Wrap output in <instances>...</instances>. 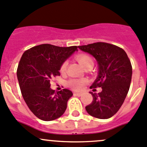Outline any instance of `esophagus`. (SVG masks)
Masks as SVG:
<instances>
[{
    "instance_id": "34e87169",
    "label": "esophagus",
    "mask_w": 147,
    "mask_h": 147,
    "mask_svg": "<svg viewBox=\"0 0 147 147\" xmlns=\"http://www.w3.org/2000/svg\"><path fill=\"white\" fill-rule=\"evenodd\" d=\"M74 95H76V96H78V97H80V96H82V93L74 92Z\"/></svg>"
}]
</instances>
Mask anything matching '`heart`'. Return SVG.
Instances as JSON below:
<instances>
[{
  "instance_id": "b5f03b06",
  "label": "heart",
  "mask_w": 147,
  "mask_h": 147,
  "mask_svg": "<svg viewBox=\"0 0 147 147\" xmlns=\"http://www.w3.org/2000/svg\"><path fill=\"white\" fill-rule=\"evenodd\" d=\"M75 58L78 60V63L80 64L81 66L85 69L87 68L93 67V66H94V60L92 58L91 56H90L89 55L79 54L75 57ZM67 61L63 62V64L61 65L60 71L62 74H64L66 72L67 69ZM86 82H87V80L84 79H73L68 82V84L73 90H82Z\"/></svg>"
}]
</instances>
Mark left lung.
<instances>
[{
    "label": "left lung",
    "mask_w": 147,
    "mask_h": 147,
    "mask_svg": "<svg viewBox=\"0 0 147 147\" xmlns=\"http://www.w3.org/2000/svg\"><path fill=\"white\" fill-rule=\"evenodd\" d=\"M90 53L98 63V76L90 88L102 87L101 92H90L93 100L85 107L89 115L98 119H109L122 105L129 90L132 67L126 52L121 47L98 42L78 46Z\"/></svg>",
    "instance_id": "left-lung-1"
}]
</instances>
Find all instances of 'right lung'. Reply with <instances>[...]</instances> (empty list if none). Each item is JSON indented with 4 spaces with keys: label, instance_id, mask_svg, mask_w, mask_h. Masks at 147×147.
<instances>
[{
    "label": "right lung",
    "instance_id": "add662e5",
    "mask_svg": "<svg viewBox=\"0 0 147 147\" xmlns=\"http://www.w3.org/2000/svg\"><path fill=\"white\" fill-rule=\"evenodd\" d=\"M76 50L77 46L42 44L27 50L22 55L17 69L20 91L29 109L40 119H56L66 110L72 92L67 89L55 92L50 88V80L60 76L61 65Z\"/></svg>",
    "mask_w": 147,
    "mask_h": 147
}]
</instances>
